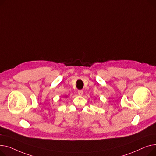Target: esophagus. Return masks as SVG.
<instances>
[{"label": "esophagus", "mask_w": 156, "mask_h": 156, "mask_svg": "<svg viewBox=\"0 0 156 156\" xmlns=\"http://www.w3.org/2000/svg\"><path fill=\"white\" fill-rule=\"evenodd\" d=\"M77 93H78V94H79V96H82V94H83V90H79Z\"/></svg>", "instance_id": "1"}]
</instances>
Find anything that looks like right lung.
I'll list each match as a JSON object with an SVG mask.
<instances>
[{
  "instance_id": "obj_1",
  "label": "right lung",
  "mask_w": 156,
  "mask_h": 156,
  "mask_svg": "<svg viewBox=\"0 0 156 156\" xmlns=\"http://www.w3.org/2000/svg\"><path fill=\"white\" fill-rule=\"evenodd\" d=\"M64 97H65V98H67V96H65Z\"/></svg>"
}]
</instances>
